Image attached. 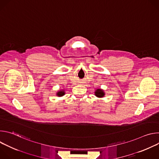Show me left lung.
I'll return each mask as SVG.
<instances>
[{
  "mask_svg": "<svg viewBox=\"0 0 159 159\" xmlns=\"http://www.w3.org/2000/svg\"><path fill=\"white\" fill-rule=\"evenodd\" d=\"M95 94L98 98H102L104 96V93L103 92V90L102 89H98L96 90V91L95 92Z\"/></svg>",
  "mask_w": 159,
  "mask_h": 159,
  "instance_id": "8db88e82",
  "label": "left lung"
}]
</instances>
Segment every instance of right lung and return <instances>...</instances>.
I'll list each match as a JSON object with an SVG mask.
<instances>
[{
	"instance_id": "1",
	"label": "right lung",
	"mask_w": 159,
	"mask_h": 159,
	"mask_svg": "<svg viewBox=\"0 0 159 159\" xmlns=\"http://www.w3.org/2000/svg\"><path fill=\"white\" fill-rule=\"evenodd\" d=\"M57 94L58 95V96L61 97V96H63L65 94V92L63 91V90H61V91H59Z\"/></svg>"
}]
</instances>
